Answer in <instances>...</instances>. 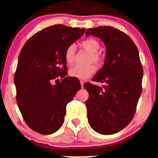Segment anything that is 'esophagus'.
I'll list each match as a JSON object with an SVG mask.
<instances>
[{"mask_svg":"<svg viewBox=\"0 0 158 158\" xmlns=\"http://www.w3.org/2000/svg\"><path fill=\"white\" fill-rule=\"evenodd\" d=\"M84 83H85L84 81H83V80H80V84H81V88H83V87H84Z\"/></svg>","mask_w":158,"mask_h":158,"instance_id":"esophagus-1","label":"esophagus"}]
</instances>
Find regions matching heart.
I'll return each instance as SVG.
<instances>
[{
	"label": "heart",
	"instance_id": "1",
	"mask_svg": "<svg viewBox=\"0 0 158 158\" xmlns=\"http://www.w3.org/2000/svg\"><path fill=\"white\" fill-rule=\"evenodd\" d=\"M81 48L90 52L87 62L90 64L76 65L69 71V73L72 77L78 78L81 79H86L90 77L92 74L95 73L96 66L91 62L97 64H100L103 61V56L101 52L98 50L100 48V44L97 39H88L81 43ZM76 59V46L72 44L68 46L64 51V60L68 64H73Z\"/></svg>",
	"mask_w": 158,
	"mask_h": 158
}]
</instances>
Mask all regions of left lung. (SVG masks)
Masks as SVG:
<instances>
[{"instance_id":"obj_1","label":"left lung","mask_w":158,"mask_h":158,"mask_svg":"<svg viewBox=\"0 0 158 158\" xmlns=\"http://www.w3.org/2000/svg\"><path fill=\"white\" fill-rule=\"evenodd\" d=\"M101 39L106 47L104 64L92 80L103 88L84 85L90 127L101 135H113L126 127L135 116L142 93L143 67L138 50L131 38L112 27L87 30L86 35Z\"/></svg>"}]
</instances>
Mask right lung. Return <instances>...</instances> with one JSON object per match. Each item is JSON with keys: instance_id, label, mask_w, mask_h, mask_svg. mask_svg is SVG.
<instances>
[{"instance_id": "add662e5", "label": "right lung", "mask_w": 158, "mask_h": 158, "mask_svg": "<svg viewBox=\"0 0 158 158\" xmlns=\"http://www.w3.org/2000/svg\"><path fill=\"white\" fill-rule=\"evenodd\" d=\"M85 32L62 24L48 27L27 40L20 52L16 100L25 123L38 133L51 135L61 128L67 105L81 89L77 79L66 77L64 51Z\"/></svg>"}]
</instances>
